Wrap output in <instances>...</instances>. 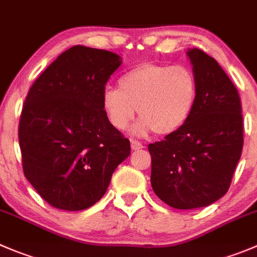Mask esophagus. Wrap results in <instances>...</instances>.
Returning a JSON list of instances; mask_svg holds the SVG:
<instances>
[{
    "instance_id": "obj_1",
    "label": "esophagus",
    "mask_w": 257,
    "mask_h": 257,
    "mask_svg": "<svg viewBox=\"0 0 257 257\" xmlns=\"http://www.w3.org/2000/svg\"><path fill=\"white\" fill-rule=\"evenodd\" d=\"M131 146L133 151H138V149L143 148V144L139 141H136V139H131Z\"/></svg>"
}]
</instances>
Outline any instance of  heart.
<instances>
[{"label": "heart", "instance_id": "b5f03b06", "mask_svg": "<svg viewBox=\"0 0 257 257\" xmlns=\"http://www.w3.org/2000/svg\"><path fill=\"white\" fill-rule=\"evenodd\" d=\"M197 93L196 76L187 66L142 62L119 78L118 89L103 91L101 108L116 131H124L138 109L141 119L134 124V134L154 131L167 136L188 120Z\"/></svg>", "mask_w": 257, "mask_h": 257}]
</instances>
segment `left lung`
<instances>
[{
	"label": "left lung",
	"instance_id": "8db88e82",
	"mask_svg": "<svg viewBox=\"0 0 257 257\" xmlns=\"http://www.w3.org/2000/svg\"><path fill=\"white\" fill-rule=\"evenodd\" d=\"M187 55L198 86L195 108L178 131L148 146L152 188L178 210L205 207L225 196L243 147L236 86L205 51L191 49Z\"/></svg>",
	"mask_w": 257,
	"mask_h": 257
}]
</instances>
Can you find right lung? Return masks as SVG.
<instances>
[{"instance_id": "add662e5", "label": "right lung", "mask_w": 257, "mask_h": 257, "mask_svg": "<svg viewBox=\"0 0 257 257\" xmlns=\"http://www.w3.org/2000/svg\"><path fill=\"white\" fill-rule=\"evenodd\" d=\"M121 57L76 46L62 52L30 88L19 142L22 168L52 207L81 211L104 196L131 143L110 125L101 95Z\"/></svg>"}]
</instances>
